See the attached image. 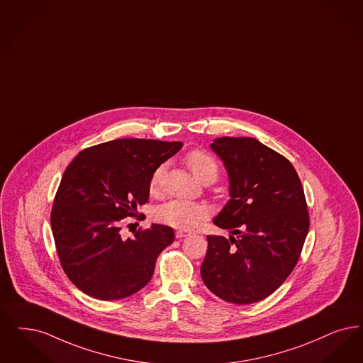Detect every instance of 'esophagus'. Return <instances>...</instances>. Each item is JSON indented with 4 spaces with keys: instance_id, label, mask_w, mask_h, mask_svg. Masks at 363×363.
<instances>
[{
    "instance_id": "1",
    "label": "esophagus",
    "mask_w": 363,
    "mask_h": 363,
    "mask_svg": "<svg viewBox=\"0 0 363 363\" xmlns=\"http://www.w3.org/2000/svg\"><path fill=\"white\" fill-rule=\"evenodd\" d=\"M189 235H190V233H188V231H181V230H179V231L175 233V238H177V239H182V238H186Z\"/></svg>"
}]
</instances>
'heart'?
Segmentation results:
<instances>
[{
  "mask_svg": "<svg viewBox=\"0 0 363 363\" xmlns=\"http://www.w3.org/2000/svg\"><path fill=\"white\" fill-rule=\"evenodd\" d=\"M186 164L201 182H215L218 179V169L216 160L203 150H191L186 155ZM166 173V166L160 164L150 178L151 193H158ZM209 209L205 203H190L185 200H172L160 205L155 211V218L166 225L179 230H193L208 216Z\"/></svg>",
  "mask_w": 363,
  "mask_h": 363,
  "instance_id": "b5f03b06",
  "label": "heart"
}]
</instances>
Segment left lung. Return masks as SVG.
I'll list each match as a JSON object with an SVG mask.
<instances>
[{"mask_svg": "<svg viewBox=\"0 0 363 363\" xmlns=\"http://www.w3.org/2000/svg\"><path fill=\"white\" fill-rule=\"evenodd\" d=\"M211 147L225 164L231 194L213 223L233 235L206 236L201 277L224 301L252 304L274 293L298 262L309 230L304 189L289 160L254 138L224 136Z\"/></svg>", "mask_w": 363, "mask_h": 363, "instance_id": "8db88e82", "label": "left lung"}]
</instances>
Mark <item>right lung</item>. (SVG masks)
I'll return each instance as SVG.
<instances>
[{
	"instance_id": "1",
	"label": "right lung",
	"mask_w": 363,
	"mask_h": 363,
	"mask_svg": "<svg viewBox=\"0 0 363 363\" xmlns=\"http://www.w3.org/2000/svg\"><path fill=\"white\" fill-rule=\"evenodd\" d=\"M181 147L116 139L85 148L65 170L51 228L63 272L87 296L118 300L150 282L158 255L174 242L173 228L152 224L128 239L120 233L124 218L148 201L152 172Z\"/></svg>"
}]
</instances>
